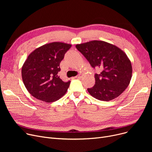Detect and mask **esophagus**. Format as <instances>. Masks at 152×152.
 <instances>
[{
  "label": "esophagus",
  "mask_w": 152,
  "mask_h": 152,
  "mask_svg": "<svg viewBox=\"0 0 152 152\" xmlns=\"http://www.w3.org/2000/svg\"><path fill=\"white\" fill-rule=\"evenodd\" d=\"M81 77H82V75H79L76 76H75L74 78H81Z\"/></svg>",
  "instance_id": "obj_1"
}]
</instances>
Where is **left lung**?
<instances>
[{
    "label": "left lung",
    "instance_id": "left-lung-1",
    "mask_svg": "<svg viewBox=\"0 0 152 152\" xmlns=\"http://www.w3.org/2000/svg\"><path fill=\"white\" fill-rule=\"evenodd\" d=\"M76 47L93 68L102 70L100 74L95 75V86L87 89L92 97L107 102L125 91L131 81L132 68L124 51L113 44L97 40L76 44Z\"/></svg>",
    "mask_w": 152,
    "mask_h": 152
}]
</instances>
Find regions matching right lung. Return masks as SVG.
<instances>
[{"label":"right lung","mask_w":152,"mask_h":152,"mask_svg":"<svg viewBox=\"0 0 152 152\" xmlns=\"http://www.w3.org/2000/svg\"><path fill=\"white\" fill-rule=\"evenodd\" d=\"M71 44L53 42L32 52L21 69L22 79L26 89L38 100L51 103L65 95L70 81L63 82L58 76L60 63Z\"/></svg>","instance_id":"obj_1"}]
</instances>
